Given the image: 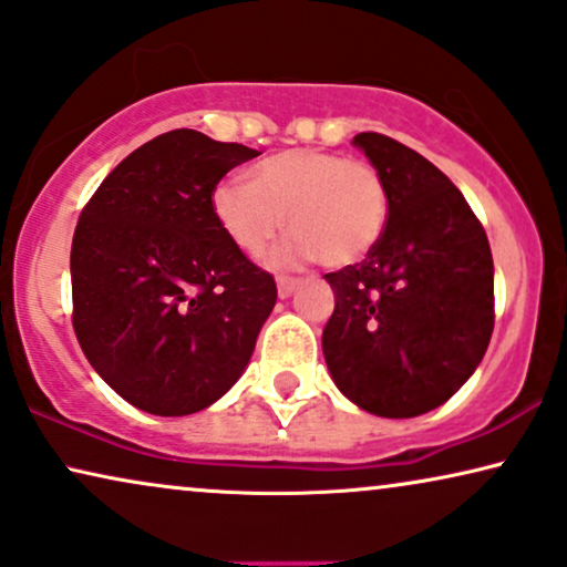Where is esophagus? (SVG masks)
<instances>
[{"instance_id": "obj_1", "label": "esophagus", "mask_w": 567, "mask_h": 567, "mask_svg": "<svg viewBox=\"0 0 567 567\" xmlns=\"http://www.w3.org/2000/svg\"><path fill=\"white\" fill-rule=\"evenodd\" d=\"M298 285H300V279H296V277H279V279H277V292H279V298H290L292 292L298 290Z\"/></svg>"}]
</instances>
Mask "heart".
I'll use <instances>...</instances> for the list:
<instances>
[{"instance_id": "1", "label": "heart", "mask_w": 567, "mask_h": 567, "mask_svg": "<svg viewBox=\"0 0 567 567\" xmlns=\"http://www.w3.org/2000/svg\"><path fill=\"white\" fill-rule=\"evenodd\" d=\"M389 186L368 161L327 150H288L261 161L251 181L215 186L213 213L233 246L261 256L285 230L296 233L275 254V267L296 269L321 259L350 267L381 244L389 223Z\"/></svg>"}]
</instances>
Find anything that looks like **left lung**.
<instances>
[{
	"label": "left lung",
	"mask_w": 567,
	"mask_h": 567,
	"mask_svg": "<svg viewBox=\"0 0 567 567\" xmlns=\"http://www.w3.org/2000/svg\"><path fill=\"white\" fill-rule=\"evenodd\" d=\"M389 186L381 244L329 271L321 347L337 389L379 417H417L477 371L495 327L485 228L443 171L375 132L352 140Z\"/></svg>",
	"instance_id": "1"
}]
</instances>
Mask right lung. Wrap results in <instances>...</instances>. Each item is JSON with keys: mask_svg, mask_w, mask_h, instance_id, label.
I'll use <instances>...</instances> for the list:
<instances>
[{"mask_svg": "<svg viewBox=\"0 0 567 567\" xmlns=\"http://www.w3.org/2000/svg\"><path fill=\"white\" fill-rule=\"evenodd\" d=\"M259 153L173 130L126 155L72 238V327L95 373L161 417L215 404L246 371L277 303L213 213V192Z\"/></svg>", "mask_w": 567, "mask_h": 567, "instance_id": "right-lung-1", "label": "right lung"}]
</instances>
